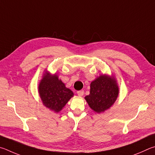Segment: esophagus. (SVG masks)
<instances>
[{"instance_id":"34e87169","label":"esophagus","mask_w":155,"mask_h":155,"mask_svg":"<svg viewBox=\"0 0 155 155\" xmlns=\"http://www.w3.org/2000/svg\"><path fill=\"white\" fill-rule=\"evenodd\" d=\"M77 93H78V95L80 96V97H82V96L84 95V91H78Z\"/></svg>"}]
</instances>
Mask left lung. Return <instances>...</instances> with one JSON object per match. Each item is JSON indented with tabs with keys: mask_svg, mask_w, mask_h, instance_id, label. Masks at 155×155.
Segmentation results:
<instances>
[{
	"mask_svg": "<svg viewBox=\"0 0 155 155\" xmlns=\"http://www.w3.org/2000/svg\"><path fill=\"white\" fill-rule=\"evenodd\" d=\"M118 95V88L114 78L101 75L91 84V91L85 99L92 110L101 113L112 106Z\"/></svg>",
	"mask_w": 155,
	"mask_h": 155,
	"instance_id": "obj_1",
	"label": "left lung"
}]
</instances>
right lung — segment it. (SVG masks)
Returning a JSON list of instances; mask_svg holds the SVG:
<instances>
[{"label": "right lung", "instance_id": "1", "mask_svg": "<svg viewBox=\"0 0 155 155\" xmlns=\"http://www.w3.org/2000/svg\"><path fill=\"white\" fill-rule=\"evenodd\" d=\"M39 93L45 106L58 112L73 95L56 75L45 73L39 86Z\"/></svg>", "mask_w": 155, "mask_h": 155}]
</instances>
